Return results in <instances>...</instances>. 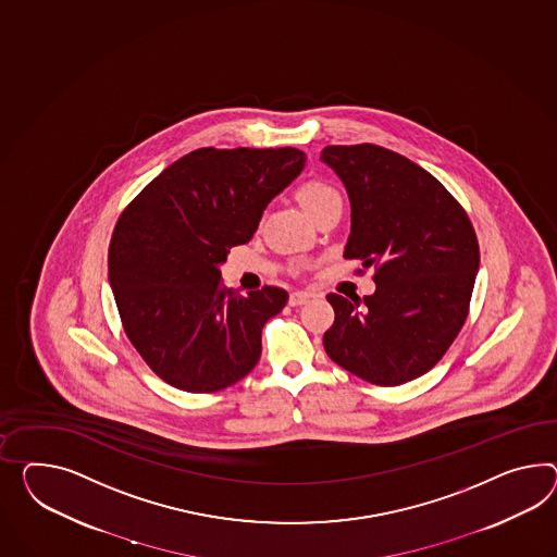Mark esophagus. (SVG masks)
<instances>
[{
  "instance_id": "esophagus-1",
  "label": "esophagus",
  "mask_w": 557,
  "mask_h": 557,
  "mask_svg": "<svg viewBox=\"0 0 557 557\" xmlns=\"http://www.w3.org/2000/svg\"><path fill=\"white\" fill-rule=\"evenodd\" d=\"M309 299H311V293H307V290H295V293H290V297H288V305H290V307H300V305H305Z\"/></svg>"
}]
</instances>
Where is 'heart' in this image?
<instances>
[{"label": "heart", "mask_w": 557, "mask_h": 557, "mask_svg": "<svg viewBox=\"0 0 557 557\" xmlns=\"http://www.w3.org/2000/svg\"><path fill=\"white\" fill-rule=\"evenodd\" d=\"M333 196H337V191L321 180H307L295 191V198L299 201L300 208L309 215H313Z\"/></svg>", "instance_id": "1"}]
</instances>
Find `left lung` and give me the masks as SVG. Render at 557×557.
I'll use <instances>...</instances> for the list:
<instances>
[{"label": "left lung", "instance_id": "1", "mask_svg": "<svg viewBox=\"0 0 557 557\" xmlns=\"http://www.w3.org/2000/svg\"><path fill=\"white\" fill-rule=\"evenodd\" d=\"M347 189L351 232L345 258L375 269V293H331L327 356L375 385L412 382L432 370L467 321L479 243L467 212L410 159L377 145L321 151Z\"/></svg>", "mask_w": 557, "mask_h": 557}]
</instances>
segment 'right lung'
Returning a JSON list of instances; mask_svg holds the SVG:
<instances>
[{
    "instance_id": "obj_1",
    "label": "right lung",
    "mask_w": 557,
    "mask_h": 557,
    "mask_svg": "<svg viewBox=\"0 0 557 557\" xmlns=\"http://www.w3.org/2000/svg\"><path fill=\"white\" fill-rule=\"evenodd\" d=\"M305 161L295 147L196 149L119 218L109 283L128 339L163 382L208 394L257 366L262 327L288 295L276 286L240 295L220 283V267Z\"/></svg>"
}]
</instances>
